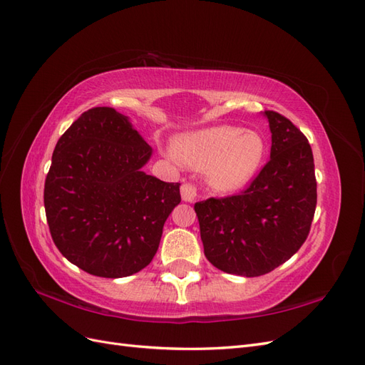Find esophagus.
Here are the masks:
<instances>
[{
    "label": "esophagus",
    "mask_w": 365,
    "mask_h": 365,
    "mask_svg": "<svg viewBox=\"0 0 365 365\" xmlns=\"http://www.w3.org/2000/svg\"><path fill=\"white\" fill-rule=\"evenodd\" d=\"M180 194L183 202H194L197 199V195H199V192H197V186L192 183H183L180 186Z\"/></svg>",
    "instance_id": "esophagus-1"
}]
</instances>
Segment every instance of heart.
I'll return each mask as SVG.
<instances>
[{"label":"heart","mask_w":365,"mask_h":365,"mask_svg":"<svg viewBox=\"0 0 365 365\" xmlns=\"http://www.w3.org/2000/svg\"><path fill=\"white\" fill-rule=\"evenodd\" d=\"M264 151L263 138L254 131L214 127L182 136L177 142V153L170 151V158L206 170L214 190L235 192L254 179Z\"/></svg>","instance_id":"heart-1"}]
</instances>
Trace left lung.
<instances>
[{
    "label": "left lung",
    "mask_w": 365,
    "mask_h": 365,
    "mask_svg": "<svg viewBox=\"0 0 365 365\" xmlns=\"http://www.w3.org/2000/svg\"><path fill=\"white\" fill-rule=\"evenodd\" d=\"M270 159L245 191L197 202L205 255L226 274L259 277L303 246L317 207L314 154L295 125L266 110Z\"/></svg>",
    "instance_id": "obj_1"
}]
</instances>
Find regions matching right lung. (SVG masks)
Masks as SVG:
<instances>
[{
	"instance_id": "obj_1",
	"label": "right lung",
	"mask_w": 365,
	"mask_h": 365,
	"mask_svg": "<svg viewBox=\"0 0 365 365\" xmlns=\"http://www.w3.org/2000/svg\"><path fill=\"white\" fill-rule=\"evenodd\" d=\"M151 154L130 118L110 107L82 113L59 138L44 206L51 238L70 263L103 278L151 263L180 203V183L142 171Z\"/></svg>"
}]
</instances>
